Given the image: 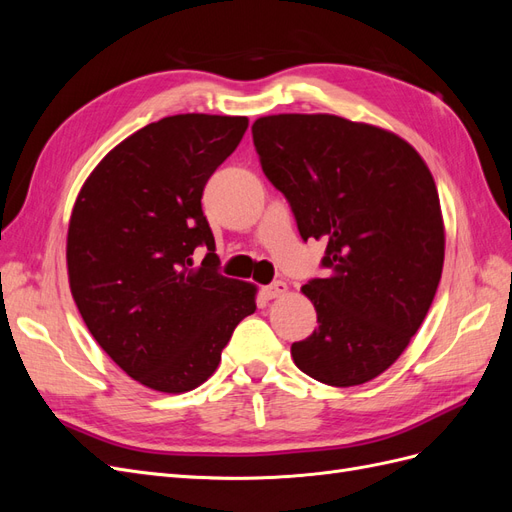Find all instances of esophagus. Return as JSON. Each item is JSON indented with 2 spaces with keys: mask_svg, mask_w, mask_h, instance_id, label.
<instances>
[{
  "mask_svg": "<svg viewBox=\"0 0 512 512\" xmlns=\"http://www.w3.org/2000/svg\"><path fill=\"white\" fill-rule=\"evenodd\" d=\"M286 292H288L286 282H273V284L262 288V297H265V299H280V297H284Z\"/></svg>",
  "mask_w": 512,
  "mask_h": 512,
  "instance_id": "obj_1",
  "label": "esophagus"
}]
</instances>
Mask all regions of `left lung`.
I'll return each instance as SVG.
<instances>
[{"instance_id":"left-lung-1","label":"left lung","mask_w":512,"mask_h":512,"mask_svg":"<svg viewBox=\"0 0 512 512\" xmlns=\"http://www.w3.org/2000/svg\"><path fill=\"white\" fill-rule=\"evenodd\" d=\"M262 173L303 241L327 243V277L301 290L318 329L290 354L303 374L356 386L389 369L442 277L444 222L425 160L397 134L337 115H269L252 126Z\"/></svg>"}]
</instances>
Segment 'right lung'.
<instances>
[{"label":"right lung","instance_id":"obj_1","mask_svg":"<svg viewBox=\"0 0 512 512\" xmlns=\"http://www.w3.org/2000/svg\"><path fill=\"white\" fill-rule=\"evenodd\" d=\"M245 130L247 117H164L108 151L76 196L66 245L74 303L100 348L153 391L203 384L256 312V286L218 271L200 205ZM196 246L208 247L200 266Z\"/></svg>","mask_w":512,"mask_h":512}]
</instances>
